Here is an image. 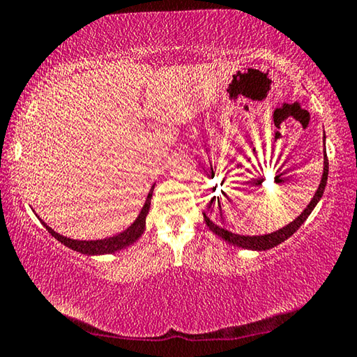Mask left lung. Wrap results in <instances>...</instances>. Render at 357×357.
Returning <instances> with one entry per match:
<instances>
[{
  "instance_id": "1",
  "label": "left lung",
  "mask_w": 357,
  "mask_h": 357,
  "mask_svg": "<svg viewBox=\"0 0 357 357\" xmlns=\"http://www.w3.org/2000/svg\"><path fill=\"white\" fill-rule=\"evenodd\" d=\"M326 139V137H324ZM327 174H329V160H327V155H324V171H323V177H321V183L318 186L317 192H314L313 199L308 204L307 208L303 210V212L297 217L293 223H289L288 226L282 227V229H278L272 234H266V236H238V234H234L226 231L225 227H220L213 223V221H210V218L207 217L206 213H204V220H206V225L210 227V231L217 234L218 237L223 238V241L232 243L234 247H241V248H247V250H268V248H273L277 247L278 243L284 242L286 238L293 236V234L299 229V227L303 225V221L308 218V215L312 213V210L317 206L318 201L323 197V192L326 188V183H327Z\"/></svg>"
}]
</instances>
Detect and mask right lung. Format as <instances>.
I'll list each match as a JSON object with an SVG mask.
<instances>
[{"label": "right lung", "mask_w": 357, "mask_h": 357, "mask_svg": "<svg viewBox=\"0 0 357 357\" xmlns=\"http://www.w3.org/2000/svg\"><path fill=\"white\" fill-rule=\"evenodd\" d=\"M151 195H153V188L150 190L147 201H145L142 210H140L139 217L136 221L128 227L126 231L120 232L119 236L109 237V238H102V241H74V238H68L64 236H60V234L55 232L52 227L47 226L43 220V225L45 226V229L49 231L52 236H54L58 242H61L63 245H66L68 248H73L74 251H79L82 255H107V253H114V251L123 250L126 247H130L131 243H134L137 238L142 236V232L145 229V217H147L149 210H150V202H151Z\"/></svg>", "instance_id": "1"}]
</instances>
